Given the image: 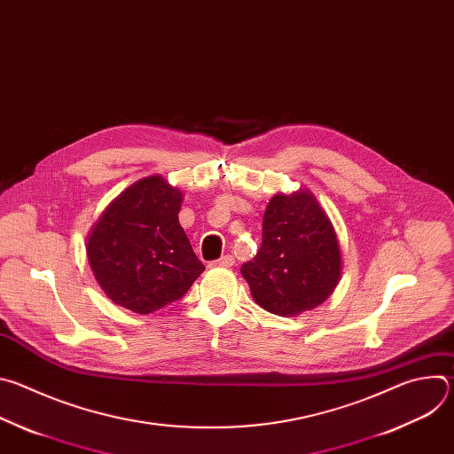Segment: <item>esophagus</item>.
Instances as JSON below:
<instances>
[{"instance_id":"esophagus-1","label":"esophagus","mask_w":454,"mask_h":454,"mask_svg":"<svg viewBox=\"0 0 454 454\" xmlns=\"http://www.w3.org/2000/svg\"><path fill=\"white\" fill-rule=\"evenodd\" d=\"M233 264H235L233 254H224V256H221V258H217V261L212 262L214 268H231Z\"/></svg>"}]
</instances>
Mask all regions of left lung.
Returning a JSON list of instances; mask_svg holds the SVG:
<instances>
[{
    "label": "left lung",
    "mask_w": 454,
    "mask_h": 454,
    "mask_svg": "<svg viewBox=\"0 0 454 454\" xmlns=\"http://www.w3.org/2000/svg\"><path fill=\"white\" fill-rule=\"evenodd\" d=\"M253 300L278 316L325 301L341 277L336 231L310 192L277 193L262 221V246L240 268Z\"/></svg>",
    "instance_id": "8db88e82"
}]
</instances>
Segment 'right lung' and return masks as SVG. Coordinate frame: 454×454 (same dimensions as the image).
<instances>
[{"mask_svg":"<svg viewBox=\"0 0 454 454\" xmlns=\"http://www.w3.org/2000/svg\"><path fill=\"white\" fill-rule=\"evenodd\" d=\"M181 192L163 177L137 181L107 207L88 239V261L102 291L138 314L186 294L205 266L177 214Z\"/></svg>","mask_w":454,"mask_h":454,"instance_id":"1","label":"right lung"}]
</instances>
